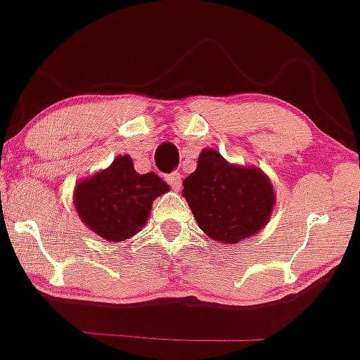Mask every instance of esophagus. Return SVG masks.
Wrapping results in <instances>:
<instances>
[{
  "label": "esophagus",
  "instance_id": "1",
  "mask_svg": "<svg viewBox=\"0 0 360 360\" xmlns=\"http://www.w3.org/2000/svg\"><path fill=\"white\" fill-rule=\"evenodd\" d=\"M166 181L169 184H171V188L174 189V191H179L181 186H183V179H181V172H172V174H169L166 177Z\"/></svg>",
  "mask_w": 360,
  "mask_h": 360
}]
</instances>
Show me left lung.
<instances>
[{"instance_id": "8db88e82", "label": "left lung", "mask_w": 360, "mask_h": 360, "mask_svg": "<svg viewBox=\"0 0 360 360\" xmlns=\"http://www.w3.org/2000/svg\"><path fill=\"white\" fill-rule=\"evenodd\" d=\"M183 186L198 226L218 243L235 245L257 235L274 213L270 177L255 166L228 162L216 149L201 150L196 171Z\"/></svg>"}]
</instances>
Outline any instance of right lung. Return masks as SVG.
Segmentation results:
<instances>
[{
    "label": "right lung",
    "instance_id": "add662e5",
    "mask_svg": "<svg viewBox=\"0 0 360 360\" xmlns=\"http://www.w3.org/2000/svg\"><path fill=\"white\" fill-rule=\"evenodd\" d=\"M169 191L154 172L139 174L131 155H117L97 174L79 181L73 191L79 218L107 241L129 240L147 223L153 201Z\"/></svg>",
    "mask_w": 360,
    "mask_h": 360
}]
</instances>
